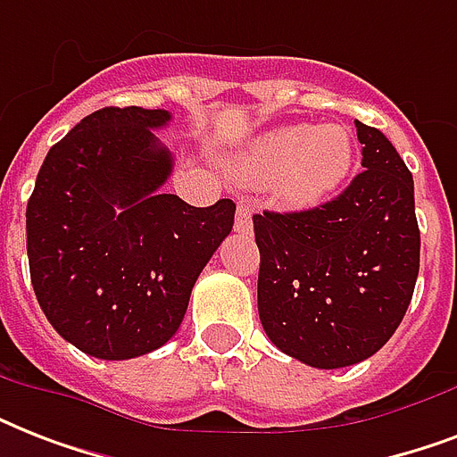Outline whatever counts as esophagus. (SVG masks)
I'll list each match as a JSON object with an SVG mask.
<instances>
[{
    "mask_svg": "<svg viewBox=\"0 0 457 457\" xmlns=\"http://www.w3.org/2000/svg\"><path fill=\"white\" fill-rule=\"evenodd\" d=\"M251 218H253V204L249 201H239L237 204V218H235V229L242 235L251 232Z\"/></svg>",
    "mask_w": 457,
    "mask_h": 457,
    "instance_id": "obj_1",
    "label": "esophagus"
}]
</instances>
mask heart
<instances>
[{
    "label": "heart",
    "instance_id": "heart-1",
    "mask_svg": "<svg viewBox=\"0 0 457 457\" xmlns=\"http://www.w3.org/2000/svg\"><path fill=\"white\" fill-rule=\"evenodd\" d=\"M353 137L341 125H285L265 132L232 158L242 182H272L287 206H315L348 178Z\"/></svg>",
    "mask_w": 457,
    "mask_h": 457
}]
</instances>
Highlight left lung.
<instances>
[{"instance_id":"obj_1","label":"left lung","mask_w":457,"mask_h":457,"mask_svg":"<svg viewBox=\"0 0 457 457\" xmlns=\"http://www.w3.org/2000/svg\"><path fill=\"white\" fill-rule=\"evenodd\" d=\"M355 130L365 170L337 199L253 215L265 334L320 370L375 355L401 325L420 272L411 170L377 128L355 120Z\"/></svg>"}]
</instances>
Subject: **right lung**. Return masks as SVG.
<instances>
[{
    "instance_id": "1",
    "label": "right lung",
    "mask_w": 457,
    "mask_h": 457,
    "mask_svg": "<svg viewBox=\"0 0 457 457\" xmlns=\"http://www.w3.org/2000/svg\"><path fill=\"white\" fill-rule=\"evenodd\" d=\"M163 109L106 106L49 149L25 208L39 308L82 353L128 361L178 332L189 294L232 232L235 204L189 206L161 187Z\"/></svg>"
}]
</instances>
